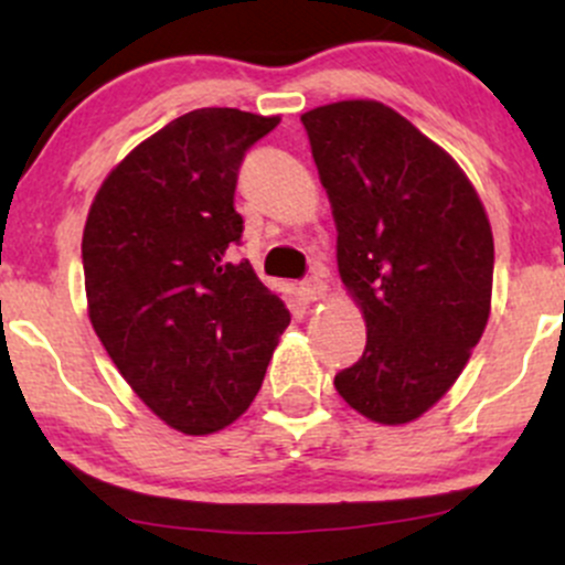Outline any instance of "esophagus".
<instances>
[{
	"instance_id": "esophagus-1",
	"label": "esophagus",
	"mask_w": 565,
	"mask_h": 565,
	"mask_svg": "<svg viewBox=\"0 0 565 565\" xmlns=\"http://www.w3.org/2000/svg\"><path fill=\"white\" fill-rule=\"evenodd\" d=\"M302 291L308 300H321V297L327 295V274H323V270H316L313 276L305 278Z\"/></svg>"
}]
</instances>
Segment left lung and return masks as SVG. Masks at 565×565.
<instances>
[{"instance_id":"obj_1","label":"left lung","mask_w":565,"mask_h":565,"mask_svg":"<svg viewBox=\"0 0 565 565\" xmlns=\"http://www.w3.org/2000/svg\"><path fill=\"white\" fill-rule=\"evenodd\" d=\"M302 125L332 201L337 268L366 319L364 355L334 387L374 423H412L489 321V217L457 161L377 100L329 103Z\"/></svg>"}]
</instances>
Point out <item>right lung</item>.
Listing matches in <instances>:
<instances>
[{
    "label": "right lung",
    "instance_id": "obj_1",
    "mask_svg": "<svg viewBox=\"0 0 565 565\" xmlns=\"http://www.w3.org/2000/svg\"><path fill=\"white\" fill-rule=\"evenodd\" d=\"M278 116L196 108L103 180L82 238L89 321L121 377L188 436L223 430L260 391L289 310L236 263L244 153Z\"/></svg>",
    "mask_w": 565,
    "mask_h": 565
}]
</instances>
